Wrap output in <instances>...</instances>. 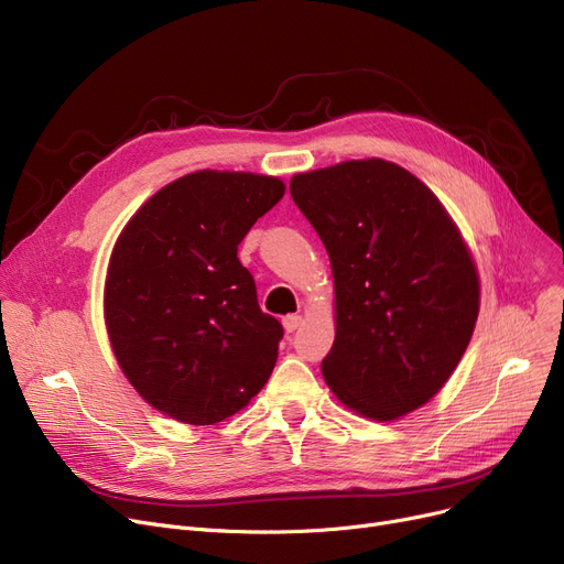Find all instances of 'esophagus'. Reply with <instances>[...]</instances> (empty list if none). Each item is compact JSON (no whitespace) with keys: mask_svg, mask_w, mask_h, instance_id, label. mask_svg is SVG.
<instances>
[{"mask_svg":"<svg viewBox=\"0 0 564 564\" xmlns=\"http://www.w3.org/2000/svg\"><path fill=\"white\" fill-rule=\"evenodd\" d=\"M301 324H303L301 314H289V316L282 318V326H284L286 333H296L301 328Z\"/></svg>","mask_w":564,"mask_h":564,"instance_id":"esophagus-1","label":"esophagus"}]
</instances>
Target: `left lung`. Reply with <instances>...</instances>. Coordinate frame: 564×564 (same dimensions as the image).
<instances>
[{"label":"left lung","mask_w":564,"mask_h":564,"mask_svg":"<svg viewBox=\"0 0 564 564\" xmlns=\"http://www.w3.org/2000/svg\"><path fill=\"white\" fill-rule=\"evenodd\" d=\"M289 191L333 265L326 383L373 420L420 409L459 365L479 312L459 229L422 181L379 158L299 174Z\"/></svg>","instance_id":"8db88e82"}]
</instances>
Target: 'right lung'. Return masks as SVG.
Instances as JSON below:
<instances>
[{
  "instance_id": "1",
  "label": "right lung",
  "mask_w": 564,
  "mask_h": 564,
  "mask_svg": "<svg viewBox=\"0 0 564 564\" xmlns=\"http://www.w3.org/2000/svg\"><path fill=\"white\" fill-rule=\"evenodd\" d=\"M284 183L195 172L155 193L121 231L105 282L115 356L149 404L187 424L234 415L265 386L284 337L238 261Z\"/></svg>"
}]
</instances>
